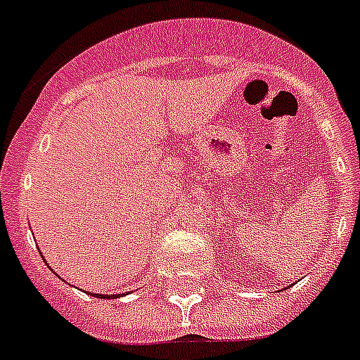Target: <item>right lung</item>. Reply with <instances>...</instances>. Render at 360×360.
<instances>
[{
    "label": "right lung",
    "mask_w": 360,
    "mask_h": 360,
    "mask_svg": "<svg viewBox=\"0 0 360 360\" xmlns=\"http://www.w3.org/2000/svg\"><path fill=\"white\" fill-rule=\"evenodd\" d=\"M128 294V292H124V294H119V295H126ZM94 295V297H101V299H115V297H119V295H104V294H91Z\"/></svg>",
    "instance_id": "right-lung-1"
}]
</instances>
